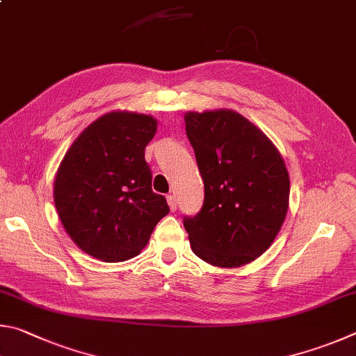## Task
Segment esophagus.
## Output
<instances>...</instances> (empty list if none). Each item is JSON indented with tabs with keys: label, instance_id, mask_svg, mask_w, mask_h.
<instances>
[{
	"label": "esophagus",
	"instance_id": "34e87169",
	"mask_svg": "<svg viewBox=\"0 0 356 356\" xmlns=\"http://www.w3.org/2000/svg\"><path fill=\"white\" fill-rule=\"evenodd\" d=\"M167 202H168V207H170L172 211H177V197L168 195L167 197Z\"/></svg>",
	"mask_w": 356,
	"mask_h": 356
}]
</instances>
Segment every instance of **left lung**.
Instances as JSON below:
<instances>
[{
    "label": "left lung",
    "instance_id": "8db88e82",
    "mask_svg": "<svg viewBox=\"0 0 356 356\" xmlns=\"http://www.w3.org/2000/svg\"><path fill=\"white\" fill-rule=\"evenodd\" d=\"M186 134L204 183V203L184 228L198 258L236 269L275 241L289 208V173L273 142L233 109L189 111Z\"/></svg>",
    "mask_w": 356,
    "mask_h": 356
}]
</instances>
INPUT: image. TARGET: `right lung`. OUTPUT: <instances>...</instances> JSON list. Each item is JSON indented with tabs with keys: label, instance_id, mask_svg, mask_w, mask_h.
Wrapping results in <instances>:
<instances>
[{
	"label": "right lung",
	"instance_id": "add662e5",
	"mask_svg": "<svg viewBox=\"0 0 356 356\" xmlns=\"http://www.w3.org/2000/svg\"><path fill=\"white\" fill-rule=\"evenodd\" d=\"M156 129L153 115L111 111L73 140L56 172L53 197L62 227L103 263L137 257L170 211L165 197L153 192L145 161Z\"/></svg>",
	"mask_w": 356,
	"mask_h": 356
}]
</instances>
